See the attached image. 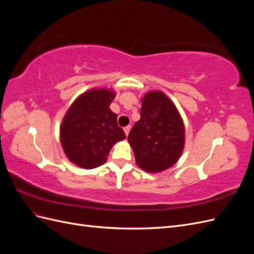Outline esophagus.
<instances>
[{
    "mask_svg": "<svg viewBox=\"0 0 254 254\" xmlns=\"http://www.w3.org/2000/svg\"><path fill=\"white\" fill-rule=\"evenodd\" d=\"M130 126H126V127H124V132H125V134L126 135H128V133H129V131H130Z\"/></svg>",
    "mask_w": 254,
    "mask_h": 254,
    "instance_id": "1",
    "label": "esophagus"
}]
</instances>
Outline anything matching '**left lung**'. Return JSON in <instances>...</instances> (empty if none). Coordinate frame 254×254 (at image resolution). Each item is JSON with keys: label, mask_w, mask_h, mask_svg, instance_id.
<instances>
[{"label": "left lung", "mask_w": 254, "mask_h": 254, "mask_svg": "<svg viewBox=\"0 0 254 254\" xmlns=\"http://www.w3.org/2000/svg\"><path fill=\"white\" fill-rule=\"evenodd\" d=\"M135 162L158 173L179 160L184 146V125L176 106L163 92H147L142 98L141 119L128 134Z\"/></svg>", "instance_id": "obj_1"}]
</instances>
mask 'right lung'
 <instances>
[{
	"instance_id": "right-lung-1",
	"label": "right lung",
	"mask_w": 254,
	"mask_h": 254,
	"mask_svg": "<svg viewBox=\"0 0 254 254\" xmlns=\"http://www.w3.org/2000/svg\"><path fill=\"white\" fill-rule=\"evenodd\" d=\"M115 92L92 89L84 92L66 111L60 127V142L67 159L79 167L104 164L112 146L126 139L118 115L109 106Z\"/></svg>"
}]
</instances>
